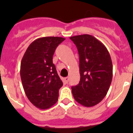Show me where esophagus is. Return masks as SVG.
I'll list each match as a JSON object with an SVG mask.
<instances>
[{"label":"esophagus","instance_id":"esophagus-1","mask_svg":"<svg viewBox=\"0 0 133 133\" xmlns=\"http://www.w3.org/2000/svg\"><path fill=\"white\" fill-rule=\"evenodd\" d=\"M64 81L65 83H68L69 81V77H65L64 78Z\"/></svg>","mask_w":133,"mask_h":133}]
</instances>
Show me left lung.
<instances>
[{"mask_svg":"<svg viewBox=\"0 0 133 133\" xmlns=\"http://www.w3.org/2000/svg\"><path fill=\"white\" fill-rule=\"evenodd\" d=\"M79 55L80 81L72 87L75 101L85 107L97 105L105 97L112 79V63L105 46L89 34L70 38Z\"/></svg>","mask_w":133,"mask_h":133,"instance_id":"left-lung-1","label":"left lung"}]
</instances>
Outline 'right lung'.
Segmentation results:
<instances>
[{
  "mask_svg": "<svg viewBox=\"0 0 133 133\" xmlns=\"http://www.w3.org/2000/svg\"><path fill=\"white\" fill-rule=\"evenodd\" d=\"M64 40L57 36L37 38L22 58L20 74L24 91L30 102L40 109H48L58 101L63 82L52 58L56 47Z\"/></svg>",
  "mask_w": 133,
  "mask_h": 133,
  "instance_id": "right-lung-1",
  "label": "right lung"
}]
</instances>
